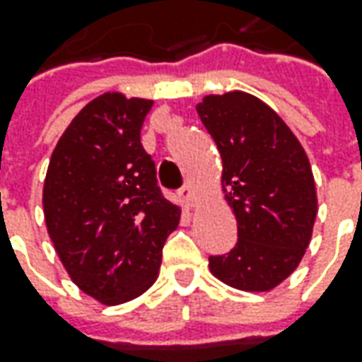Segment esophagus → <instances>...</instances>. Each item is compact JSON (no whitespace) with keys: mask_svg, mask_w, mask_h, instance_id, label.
<instances>
[{"mask_svg":"<svg viewBox=\"0 0 362 362\" xmlns=\"http://www.w3.org/2000/svg\"><path fill=\"white\" fill-rule=\"evenodd\" d=\"M180 198H182V202H184L186 206L194 204V188H192V184H190V182H186V184L182 186Z\"/></svg>","mask_w":362,"mask_h":362,"instance_id":"esophagus-1","label":"esophagus"}]
</instances>
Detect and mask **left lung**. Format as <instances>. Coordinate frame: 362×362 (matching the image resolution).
<instances>
[{"label":"left lung","instance_id":"left-lung-1","mask_svg":"<svg viewBox=\"0 0 362 362\" xmlns=\"http://www.w3.org/2000/svg\"><path fill=\"white\" fill-rule=\"evenodd\" d=\"M222 158V190L238 224L228 255L210 272L238 291L267 293L300 264L317 218L305 148L282 118L246 92L206 95L196 106Z\"/></svg>","mask_w":362,"mask_h":362}]
</instances>
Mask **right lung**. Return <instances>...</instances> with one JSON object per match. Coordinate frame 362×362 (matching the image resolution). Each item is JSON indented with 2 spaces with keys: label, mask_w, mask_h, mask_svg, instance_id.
<instances>
[{
  "label": "right lung",
  "mask_w": 362,
  "mask_h": 362,
  "mask_svg": "<svg viewBox=\"0 0 362 362\" xmlns=\"http://www.w3.org/2000/svg\"><path fill=\"white\" fill-rule=\"evenodd\" d=\"M152 100L98 95L71 119L44 182L47 234L69 279L104 305H122L158 279L180 222L140 142Z\"/></svg>",
  "instance_id": "1"
}]
</instances>
